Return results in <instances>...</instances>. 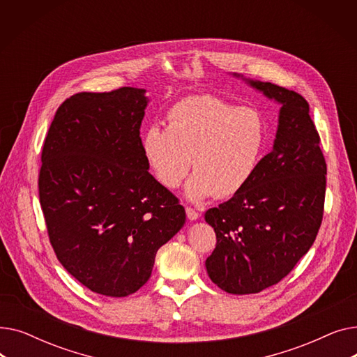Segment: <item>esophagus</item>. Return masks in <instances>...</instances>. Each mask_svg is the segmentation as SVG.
I'll return each instance as SVG.
<instances>
[{"label": "esophagus", "mask_w": 357, "mask_h": 357, "mask_svg": "<svg viewBox=\"0 0 357 357\" xmlns=\"http://www.w3.org/2000/svg\"><path fill=\"white\" fill-rule=\"evenodd\" d=\"M185 211H186V217H188L191 221H195V220L199 218V213H197V211H195L194 208H191V207H186Z\"/></svg>", "instance_id": "obj_1"}]
</instances>
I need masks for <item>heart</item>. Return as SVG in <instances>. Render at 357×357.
I'll return each instance as SVG.
<instances>
[{
	"instance_id": "1",
	"label": "heart",
	"mask_w": 357,
	"mask_h": 357,
	"mask_svg": "<svg viewBox=\"0 0 357 357\" xmlns=\"http://www.w3.org/2000/svg\"><path fill=\"white\" fill-rule=\"evenodd\" d=\"M266 144V124L257 111L215 97H188L167 111V127L143 135L144 158L156 181L175 190L188 175L185 195L198 202L237 195L253 178Z\"/></svg>"
}]
</instances>
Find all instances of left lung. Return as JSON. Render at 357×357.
<instances>
[{
	"label": "left lung",
	"mask_w": 357,
	"mask_h": 357,
	"mask_svg": "<svg viewBox=\"0 0 357 357\" xmlns=\"http://www.w3.org/2000/svg\"><path fill=\"white\" fill-rule=\"evenodd\" d=\"M233 77L280 105L272 152L237 195L205 213L217 236L205 260L208 276L222 291L246 295L278 284L312 246L323 220L327 165L299 93Z\"/></svg>",
	"instance_id": "1"
}]
</instances>
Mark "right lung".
Listing matches in <instances>:
<instances>
[{"instance_id": "add662e5", "label": "right lung", "mask_w": 357, "mask_h": 357, "mask_svg": "<svg viewBox=\"0 0 357 357\" xmlns=\"http://www.w3.org/2000/svg\"><path fill=\"white\" fill-rule=\"evenodd\" d=\"M147 104L142 88L75 93L56 111L42 152L39 197L53 250L105 296L139 291L156 252L185 224L178 198L149 174Z\"/></svg>"}]
</instances>
